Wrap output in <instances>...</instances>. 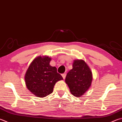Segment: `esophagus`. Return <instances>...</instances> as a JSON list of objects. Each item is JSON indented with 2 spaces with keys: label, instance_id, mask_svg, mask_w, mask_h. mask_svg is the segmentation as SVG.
Masks as SVG:
<instances>
[{
  "label": "esophagus",
  "instance_id": "esophagus-1",
  "mask_svg": "<svg viewBox=\"0 0 122 122\" xmlns=\"http://www.w3.org/2000/svg\"><path fill=\"white\" fill-rule=\"evenodd\" d=\"M62 76L63 79H65L66 76V73H64V74H62Z\"/></svg>",
  "mask_w": 122,
  "mask_h": 122
}]
</instances>
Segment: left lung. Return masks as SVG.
Here are the masks:
<instances>
[{
    "label": "left lung",
    "mask_w": 122,
    "mask_h": 122,
    "mask_svg": "<svg viewBox=\"0 0 122 122\" xmlns=\"http://www.w3.org/2000/svg\"><path fill=\"white\" fill-rule=\"evenodd\" d=\"M65 81L73 96L80 97L91 85L92 71L84 60H75L72 69L68 72Z\"/></svg>",
    "instance_id": "obj_1"
}]
</instances>
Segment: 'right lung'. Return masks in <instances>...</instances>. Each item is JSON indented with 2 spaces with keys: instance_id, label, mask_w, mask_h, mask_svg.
I'll return each mask as SVG.
<instances>
[{
  "instance_id": "add662e5",
  "label": "right lung",
  "mask_w": 122,
  "mask_h": 122,
  "mask_svg": "<svg viewBox=\"0 0 122 122\" xmlns=\"http://www.w3.org/2000/svg\"><path fill=\"white\" fill-rule=\"evenodd\" d=\"M51 59L38 56L30 64L25 75L26 86L37 97H45L53 92L57 81L62 80L55 67L50 65Z\"/></svg>"
}]
</instances>
